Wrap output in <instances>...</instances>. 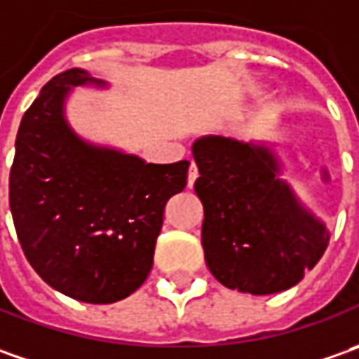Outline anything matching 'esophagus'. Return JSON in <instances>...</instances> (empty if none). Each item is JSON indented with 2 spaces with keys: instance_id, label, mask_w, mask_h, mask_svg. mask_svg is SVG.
Instances as JSON below:
<instances>
[{
  "instance_id": "obj_1",
  "label": "esophagus",
  "mask_w": 359,
  "mask_h": 359,
  "mask_svg": "<svg viewBox=\"0 0 359 359\" xmlns=\"http://www.w3.org/2000/svg\"><path fill=\"white\" fill-rule=\"evenodd\" d=\"M196 179H198V168H196V165L192 163L191 168H189V180H187L189 189H192V184H194V180Z\"/></svg>"
}]
</instances>
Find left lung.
Listing matches in <instances>:
<instances>
[{
    "instance_id": "left-lung-1",
    "label": "left lung",
    "mask_w": 359,
    "mask_h": 359,
    "mask_svg": "<svg viewBox=\"0 0 359 359\" xmlns=\"http://www.w3.org/2000/svg\"><path fill=\"white\" fill-rule=\"evenodd\" d=\"M194 182L204 208V260L230 290H288L327 248L326 224L282 179L270 144L206 135L192 142Z\"/></svg>"
}]
</instances>
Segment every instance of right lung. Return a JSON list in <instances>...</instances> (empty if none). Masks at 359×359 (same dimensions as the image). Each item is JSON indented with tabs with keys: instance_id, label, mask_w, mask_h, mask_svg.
<instances>
[{
	"instance_id": "add662e5",
	"label": "right lung",
	"mask_w": 359,
	"mask_h": 359,
	"mask_svg": "<svg viewBox=\"0 0 359 359\" xmlns=\"http://www.w3.org/2000/svg\"><path fill=\"white\" fill-rule=\"evenodd\" d=\"M85 85L107 87L85 69H67L25 111L9 208L25 258L51 288L79 302L113 304L149 276L165 204L187 187L191 163L153 165L81 139L65 101Z\"/></svg>"
}]
</instances>
